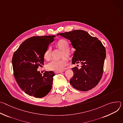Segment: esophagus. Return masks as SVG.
I'll list each match as a JSON object with an SVG mask.
<instances>
[{
    "mask_svg": "<svg viewBox=\"0 0 123 123\" xmlns=\"http://www.w3.org/2000/svg\"><path fill=\"white\" fill-rule=\"evenodd\" d=\"M62 72H63V71H54L55 73H56V74H58V73H62Z\"/></svg>",
    "mask_w": 123,
    "mask_h": 123,
    "instance_id": "34e87169",
    "label": "esophagus"
}]
</instances>
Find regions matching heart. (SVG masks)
Masks as SVG:
<instances>
[{
    "mask_svg": "<svg viewBox=\"0 0 123 123\" xmlns=\"http://www.w3.org/2000/svg\"><path fill=\"white\" fill-rule=\"evenodd\" d=\"M57 46L59 48L62 50V56L64 57L61 60H53L47 65V69L49 70L54 71H62L66 66L68 64V61L66 57L71 58L74 55V51L70 49L69 43L67 40L61 39L57 42ZM52 50L50 46H49L45 50L44 54V58L48 60L51 58Z\"/></svg>",
    "mask_w": 123,
    "mask_h": 123,
    "instance_id": "obj_1",
    "label": "heart"
}]
</instances>
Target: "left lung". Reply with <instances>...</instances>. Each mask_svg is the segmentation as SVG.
I'll list each match as a JSON object with an SVG mask.
<instances>
[{
  "label": "left lung",
  "instance_id": "1",
  "mask_svg": "<svg viewBox=\"0 0 123 123\" xmlns=\"http://www.w3.org/2000/svg\"><path fill=\"white\" fill-rule=\"evenodd\" d=\"M58 35L70 40L76 49L72 63L81 64L80 69L77 66L72 68L74 74L70 80V84L75 89L82 91L96 86L102 77L106 56L105 48L101 41L81 30Z\"/></svg>",
  "mask_w": 123,
  "mask_h": 123
}]
</instances>
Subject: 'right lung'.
Masks as SVG:
<instances>
[{
	"label": "right lung",
	"instance_id": "obj_1",
	"mask_svg": "<svg viewBox=\"0 0 123 123\" xmlns=\"http://www.w3.org/2000/svg\"><path fill=\"white\" fill-rule=\"evenodd\" d=\"M55 36L33 37L25 40L14 52L12 58L13 75L18 85L25 93L36 98L45 96L53 84L52 71L43 75L37 69L44 63V54Z\"/></svg>",
	"mask_w": 123,
	"mask_h": 123
}]
</instances>
